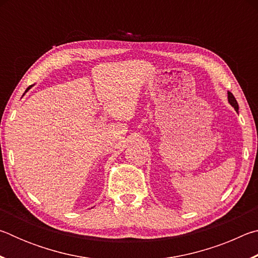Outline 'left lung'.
I'll use <instances>...</instances> for the list:
<instances>
[{
  "label": "left lung",
  "mask_w": 258,
  "mask_h": 258,
  "mask_svg": "<svg viewBox=\"0 0 258 258\" xmlns=\"http://www.w3.org/2000/svg\"><path fill=\"white\" fill-rule=\"evenodd\" d=\"M228 100H229V103L231 104V106L235 109V111H238L239 110L238 102H237V100H235V98L233 97V94L231 92H228Z\"/></svg>",
  "instance_id": "obj_1"
}]
</instances>
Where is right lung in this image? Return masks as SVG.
<instances>
[{"instance_id": "obj_1", "label": "right lung", "mask_w": 258, "mask_h": 258, "mask_svg": "<svg viewBox=\"0 0 258 258\" xmlns=\"http://www.w3.org/2000/svg\"><path fill=\"white\" fill-rule=\"evenodd\" d=\"M32 86H33V85H30V86H28V87H27V90H26V92H27V91H28V90H29V89H30V87H32Z\"/></svg>"}]
</instances>
